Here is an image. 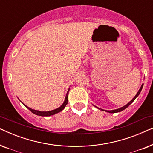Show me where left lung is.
<instances>
[{
    "mask_svg": "<svg viewBox=\"0 0 153 153\" xmlns=\"http://www.w3.org/2000/svg\"><path fill=\"white\" fill-rule=\"evenodd\" d=\"M143 84H142L141 87L140 88L139 91H138V93H137V95H135V97H134L133 99L131 100V101L129 102L128 104H126V105L124 106H123V107H121V108H118V109H116V110H111V111H106V112H108V113H111V114L113 113V114H114V113H117V112H120V111H122L123 110H124V109H125V108H126L128 107V106H129V105H130V104H131V103H132V102H133L134 101V100L136 99V98H137V97H138V96H139V95L140 94V93H141V91L142 88H143ZM99 109H100V110H102V111H104V110H103V109H101V108H99Z\"/></svg>",
    "mask_w": 153,
    "mask_h": 153,
    "instance_id": "1",
    "label": "left lung"
}]
</instances>
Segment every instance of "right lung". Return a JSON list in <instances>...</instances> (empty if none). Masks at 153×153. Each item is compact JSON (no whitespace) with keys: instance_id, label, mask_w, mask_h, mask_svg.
I'll use <instances>...</instances> for the list:
<instances>
[{"instance_id":"add662e5","label":"right lung","mask_w":153,"mask_h":153,"mask_svg":"<svg viewBox=\"0 0 153 153\" xmlns=\"http://www.w3.org/2000/svg\"><path fill=\"white\" fill-rule=\"evenodd\" d=\"M69 91H70V90H68V93H67V94H66L65 100L63 104H62V105L60 106L59 108H56V109H54V110H52V111H37V110L32 109V108L28 107V106H26V105H24V106H26V108H28V109L30 110V111L33 113V114H34L35 115H37V116H52V115H54V114H57V113H59V112L63 110L64 108L65 107V106L67 105V104H68Z\"/></svg>"}]
</instances>
